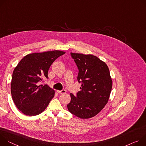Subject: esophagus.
<instances>
[{
    "label": "esophagus",
    "mask_w": 146,
    "mask_h": 146,
    "mask_svg": "<svg viewBox=\"0 0 146 146\" xmlns=\"http://www.w3.org/2000/svg\"><path fill=\"white\" fill-rule=\"evenodd\" d=\"M57 93H60V94H62V93H66V90H57Z\"/></svg>",
    "instance_id": "esophagus-1"
}]
</instances>
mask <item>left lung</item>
I'll return each instance as SVG.
<instances>
[{
  "label": "left lung",
  "mask_w": 146,
  "mask_h": 146,
  "mask_svg": "<svg viewBox=\"0 0 146 146\" xmlns=\"http://www.w3.org/2000/svg\"><path fill=\"white\" fill-rule=\"evenodd\" d=\"M78 67V81L81 87L75 96L71 93L68 111L74 115L88 119L94 117L108 103L112 82L107 64L92 54L71 53Z\"/></svg>",
  "instance_id": "left-lung-1"
}]
</instances>
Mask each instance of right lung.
<instances>
[{
  "label": "right lung",
  "instance_id": "obj_1",
  "mask_svg": "<svg viewBox=\"0 0 146 146\" xmlns=\"http://www.w3.org/2000/svg\"><path fill=\"white\" fill-rule=\"evenodd\" d=\"M60 50L29 54L14 68L11 82L13 100L24 114L35 116L42 113L53 98L55 92L47 85H38L58 57L65 54Z\"/></svg>",
  "mask_w": 146,
  "mask_h": 146
}]
</instances>
